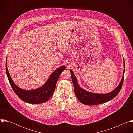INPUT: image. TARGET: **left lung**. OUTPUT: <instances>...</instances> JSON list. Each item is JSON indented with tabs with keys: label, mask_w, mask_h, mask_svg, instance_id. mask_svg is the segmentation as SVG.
Wrapping results in <instances>:
<instances>
[{
	"label": "left lung",
	"mask_w": 133,
	"mask_h": 133,
	"mask_svg": "<svg viewBox=\"0 0 133 133\" xmlns=\"http://www.w3.org/2000/svg\"><path fill=\"white\" fill-rule=\"evenodd\" d=\"M124 69L123 72V76L118 86L112 91L104 94L88 92L81 88L77 83V79L74 75V73L71 70H70L72 82L74 86L75 93L78 99L82 103L86 105H96L107 102L115 97L120 91L124 81V75L125 72L124 59Z\"/></svg>",
	"instance_id": "left-lung-1"
}]
</instances>
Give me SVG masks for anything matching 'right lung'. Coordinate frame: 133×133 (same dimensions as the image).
<instances>
[{
    "instance_id": "right-lung-1",
    "label": "right lung",
    "mask_w": 133,
    "mask_h": 133,
    "mask_svg": "<svg viewBox=\"0 0 133 133\" xmlns=\"http://www.w3.org/2000/svg\"><path fill=\"white\" fill-rule=\"evenodd\" d=\"M65 69L66 67L62 66L55 70L50 76L46 83L40 88L31 90H26L18 87L14 83L8 70L7 59L6 62L7 76L13 90L22 101L30 104H41L47 102L52 95L59 76Z\"/></svg>"
}]
</instances>
